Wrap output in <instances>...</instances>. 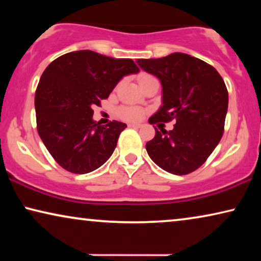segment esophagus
<instances>
[{
  "mask_svg": "<svg viewBox=\"0 0 261 261\" xmlns=\"http://www.w3.org/2000/svg\"><path fill=\"white\" fill-rule=\"evenodd\" d=\"M128 127H130V128H140V127H142V124H140V123H129V124H128Z\"/></svg>",
  "mask_w": 261,
  "mask_h": 261,
  "instance_id": "obj_1",
  "label": "esophagus"
}]
</instances>
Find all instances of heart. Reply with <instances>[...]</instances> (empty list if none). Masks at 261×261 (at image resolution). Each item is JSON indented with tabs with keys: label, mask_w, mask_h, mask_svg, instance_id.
Segmentation results:
<instances>
[{
	"label": "heart",
	"mask_w": 261,
	"mask_h": 261,
	"mask_svg": "<svg viewBox=\"0 0 261 261\" xmlns=\"http://www.w3.org/2000/svg\"><path fill=\"white\" fill-rule=\"evenodd\" d=\"M152 76H148V74H142L140 77V82L147 80V78H151ZM117 116L120 119L126 120V121H139L142 119L144 116V110L139 107H133V106H124L121 107V108L117 109Z\"/></svg>",
	"instance_id": "obj_1"
}]
</instances>
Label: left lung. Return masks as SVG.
<instances>
[{
	"label": "left lung",
	"mask_w": 261,
	"mask_h": 261,
	"mask_svg": "<svg viewBox=\"0 0 261 261\" xmlns=\"http://www.w3.org/2000/svg\"><path fill=\"white\" fill-rule=\"evenodd\" d=\"M137 63L163 87V105L148 122L176 121L172 130L154 128V138L146 144L149 158L170 173H191L204 164L223 135L226 84L215 67L185 53Z\"/></svg>",
	"instance_id": "8db88e82"
}]
</instances>
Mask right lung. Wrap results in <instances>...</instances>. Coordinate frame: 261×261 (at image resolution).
I'll return each mask as SVG.
<instances>
[{"label":"right lung","instance_id":"right-lung-1","mask_svg":"<svg viewBox=\"0 0 261 261\" xmlns=\"http://www.w3.org/2000/svg\"><path fill=\"white\" fill-rule=\"evenodd\" d=\"M139 71L129 58L89 49L66 53L46 67L35 91L37 128L63 169L89 173L110 158L127 124L113 121L99 126L92 120V108L101 106L124 76Z\"/></svg>","mask_w":261,"mask_h":261}]
</instances>
